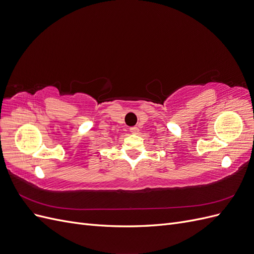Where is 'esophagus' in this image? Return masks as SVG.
<instances>
[{
  "instance_id": "obj_1",
  "label": "esophagus",
  "mask_w": 254,
  "mask_h": 254,
  "mask_svg": "<svg viewBox=\"0 0 254 254\" xmlns=\"http://www.w3.org/2000/svg\"><path fill=\"white\" fill-rule=\"evenodd\" d=\"M129 131L131 132V133L136 134V133H139L140 130H139V128H137V127H130V128H129Z\"/></svg>"
}]
</instances>
